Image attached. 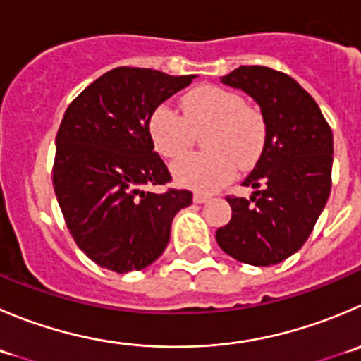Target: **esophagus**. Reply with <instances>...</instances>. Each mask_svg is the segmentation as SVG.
<instances>
[{"label":"esophagus","mask_w":361,"mask_h":361,"mask_svg":"<svg viewBox=\"0 0 361 361\" xmlns=\"http://www.w3.org/2000/svg\"><path fill=\"white\" fill-rule=\"evenodd\" d=\"M208 201H209V195L201 194V192H195L194 194V202H197V204H202V202H208Z\"/></svg>","instance_id":"34e87169"}]
</instances>
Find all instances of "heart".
Masks as SVG:
<instances>
[{
  "label": "heart",
  "mask_w": 361,
  "mask_h": 361,
  "mask_svg": "<svg viewBox=\"0 0 361 361\" xmlns=\"http://www.w3.org/2000/svg\"><path fill=\"white\" fill-rule=\"evenodd\" d=\"M181 116L159 106L149 118L153 145L167 159H178L194 142V132L209 127L202 145L208 152L192 153L173 164L180 185L197 192H215L229 183L238 166L250 169L264 148L266 127L261 113L247 106L236 92L199 86L181 100Z\"/></svg>",
  "instance_id": "obj_1"
}]
</instances>
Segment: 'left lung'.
<instances>
[{"mask_svg":"<svg viewBox=\"0 0 361 361\" xmlns=\"http://www.w3.org/2000/svg\"><path fill=\"white\" fill-rule=\"evenodd\" d=\"M261 107L264 148L243 181L250 199L227 195L229 224L216 229L219 247L252 266H271L298 252L331 190L334 135L319 106L288 73L240 66L220 77Z\"/></svg>","mask_w":361,"mask_h":361,"instance_id":"left-lung-1","label":"left lung"}]
</instances>
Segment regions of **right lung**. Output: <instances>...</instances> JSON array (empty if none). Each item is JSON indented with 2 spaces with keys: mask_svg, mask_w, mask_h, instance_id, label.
<instances>
[{
  "mask_svg": "<svg viewBox=\"0 0 361 361\" xmlns=\"http://www.w3.org/2000/svg\"><path fill=\"white\" fill-rule=\"evenodd\" d=\"M194 77L118 66L65 111L52 185L73 241L102 268L127 274L152 264L169 243L174 215L192 204L190 190L145 187L173 180L149 134L152 113Z\"/></svg>",
  "mask_w": 361,
  "mask_h": 361,
  "instance_id": "obj_1",
  "label": "right lung"
}]
</instances>
